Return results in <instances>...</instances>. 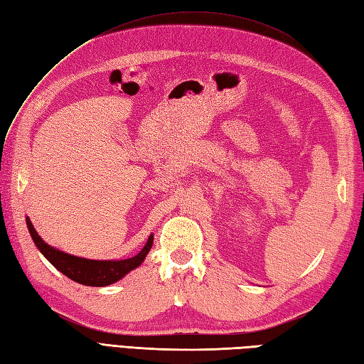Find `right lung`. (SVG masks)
<instances>
[{
	"instance_id": "obj_1",
	"label": "right lung",
	"mask_w": 364,
	"mask_h": 364,
	"mask_svg": "<svg viewBox=\"0 0 364 364\" xmlns=\"http://www.w3.org/2000/svg\"><path fill=\"white\" fill-rule=\"evenodd\" d=\"M26 223L27 228H29L33 243L41 250V254L48 258L61 274L85 286L102 287L118 282V279L123 278L126 274L132 271V269L138 267L144 262L146 255L149 254V250H151L154 245V237L151 235L146 246L138 255L127 259H119V262H109V259L98 262V259L73 257L66 252H61V250H57L55 247H50L49 245L44 243L38 234H36V230L29 218L26 220Z\"/></svg>"
}]
</instances>
